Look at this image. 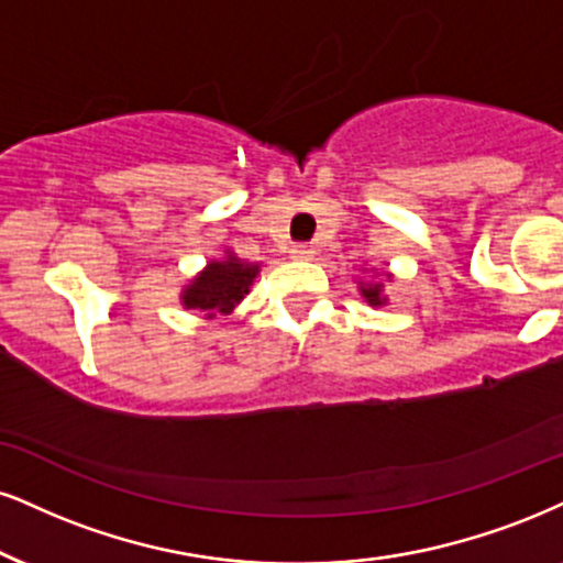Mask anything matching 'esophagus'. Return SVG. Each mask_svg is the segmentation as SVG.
I'll list each match as a JSON object with an SVG mask.
<instances>
[{
	"mask_svg": "<svg viewBox=\"0 0 563 563\" xmlns=\"http://www.w3.org/2000/svg\"><path fill=\"white\" fill-rule=\"evenodd\" d=\"M314 246L311 243H296V246H290V256H294L296 262H309L314 260Z\"/></svg>",
	"mask_w": 563,
	"mask_h": 563,
	"instance_id": "34e87169",
	"label": "esophagus"
}]
</instances>
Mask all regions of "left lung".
<instances>
[{"label": "left lung", "mask_w": 563, "mask_h": 563, "mask_svg": "<svg viewBox=\"0 0 563 563\" xmlns=\"http://www.w3.org/2000/svg\"><path fill=\"white\" fill-rule=\"evenodd\" d=\"M358 290H362V296L367 299L369 307H383L385 296H383V283H362L358 280Z\"/></svg>", "instance_id": "8db88e82"}]
</instances>
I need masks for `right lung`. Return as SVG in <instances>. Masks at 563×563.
Masks as SVG:
<instances>
[{
  "label": "right lung",
  "instance_id": "add662e5",
  "mask_svg": "<svg viewBox=\"0 0 563 563\" xmlns=\"http://www.w3.org/2000/svg\"><path fill=\"white\" fill-rule=\"evenodd\" d=\"M260 275V264H249L235 254L225 252L222 260H212L199 275L183 288L180 301L186 309L207 311V317L230 314L235 303L252 288L254 277Z\"/></svg>",
  "mask_w": 563,
  "mask_h": 563
}]
</instances>
